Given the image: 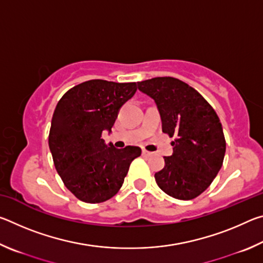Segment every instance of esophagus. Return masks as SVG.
I'll list each match as a JSON object with an SVG mask.
<instances>
[{
  "label": "esophagus",
  "mask_w": 263,
  "mask_h": 263,
  "mask_svg": "<svg viewBox=\"0 0 263 263\" xmlns=\"http://www.w3.org/2000/svg\"><path fill=\"white\" fill-rule=\"evenodd\" d=\"M142 155H144V157H151L152 153L148 152V151H146V149H142Z\"/></svg>",
  "instance_id": "esophagus-1"
}]
</instances>
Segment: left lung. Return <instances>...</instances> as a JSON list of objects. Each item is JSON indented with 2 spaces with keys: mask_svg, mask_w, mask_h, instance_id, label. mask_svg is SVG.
<instances>
[{
  "mask_svg": "<svg viewBox=\"0 0 263 263\" xmlns=\"http://www.w3.org/2000/svg\"><path fill=\"white\" fill-rule=\"evenodd\" d=\"M138 89L155 101L162 131L175 137L174 153L164 157L155 173L163 193L189 201L205 191L224 161L226 141L221 123L208 101L189 84L172 77L138 82Z\"/></svg>",
  "mask_w": 263,
  "mask_h": 263,
  "instance_id": "1",
  "label": "left lung"
}]
</instances>
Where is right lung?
Returning a JSON list of instances; mask_svg holds the SVG:
<instances>
[{"label": "right lung", "instance_id": "add662e5", "mask_svg": "<svg viewBox=\"0 0 263 263\" xmlns=\"http://www.w3.org/2000/svg\"><path fill=\"white\" fill-rule=\"evenodd\" d=\"M136 91V82L89 80L70 88L58 102L48 146L58 174L80 201L96 204L114 197L131 162L141 154L137 146L108 147L102 138Z\"/></svg>", "mask_w": 263, "mask_h": 263}]
</instances>
